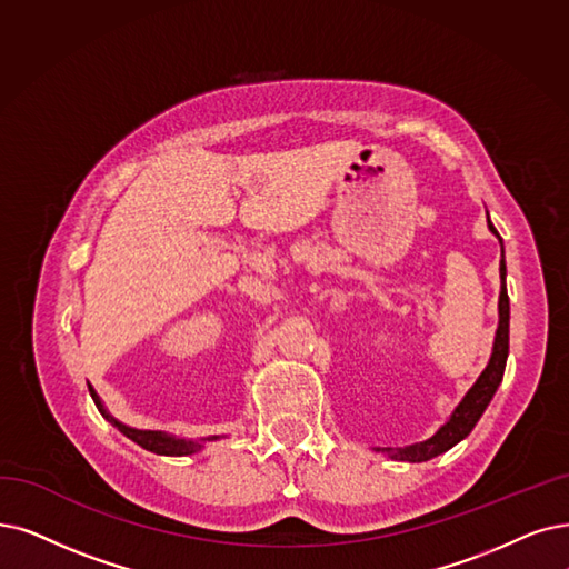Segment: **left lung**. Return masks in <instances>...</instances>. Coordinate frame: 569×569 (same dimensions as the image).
<instances>
[{
	"mask_svg": "<svg viewBox=\"0 0 569 569\" xmlns=\"http://www.w3.org/2000/svg\"><path fill=\"white\" fill-rule=\"evenodd\" d=\"M490 231L499 238V233L495 231V226L488 219ZM502 242V240H499ZM499 278H502V291H499V327L495 333V346H492V357L488 361V367L483 369V373L479 376V380L473 382V388L467 392V397L460 401V406L452 411L450 420L437 431L435 437L418 443V446H408V448H385L390 452L395 460H403V462H427L431 458L441 456L448 448L456 446L458 441H462L469 431L473 429V425L479 422V418L483 416V411L488 408L492 395L497 392L499 382H502L505 376V367H507V355H509V293H507V263H505V254L502 261H499Z\"/></svg>",
	"mask_w": 569,
	"mask_h": 569,
	"instance_id": "8db88e82",
	"label": "left lung"
}]
</instances>
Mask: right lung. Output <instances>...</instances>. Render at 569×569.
Instances as JSON below:
<instances>
[{"label":"right lung","instance_id":"1","mask_svg":"<svg viewBox=\"0 0 569 569\" xmlns=\"http://www.w3.org/2000/svg\"><path fill=\"white\" fill-rule=\"evenodd\" d=\"M88 392H90V397H93V401H96V406L100 408V413L113 425V427H119V431H123V435L128 437V439H132L134 443H140L142 448H147V450H151V452H158V456H191V452H196V450H200V443H196V441H184V439H174V437H168V435H163V431H147V429H132V427H128V425H123V422H119V420H113L107 411H104V406H102V401L98 399V395H96V390L90 388L88 385Z\"/></svg>","mask_w":569,"mask_h":569}]
</instances>
